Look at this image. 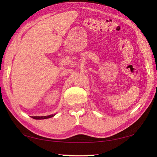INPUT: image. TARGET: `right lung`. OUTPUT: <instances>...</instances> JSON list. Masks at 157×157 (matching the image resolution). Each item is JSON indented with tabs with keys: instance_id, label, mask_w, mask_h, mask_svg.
Here are the masks:
<instances>
[{
	"instance_id": "right-lung-1",
	"label": "right lung",
	"mask_w": 157,
	"mask_h": 157,
	"mask_svg": "<svg viewBox=\"0 0 157 157\" xmlns=\"http://www.w3.org/2000/svg\"><path fill=\"white\" fill-rule=\"evenodd\" d=\"M55 116V114H52V115H49V116H32V118L34 119H36V120H42V119H47V118H52Z\"/></svg>"
}]
</instances>
